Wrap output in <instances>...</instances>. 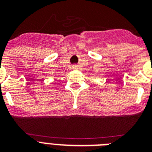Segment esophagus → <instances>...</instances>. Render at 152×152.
<instances>
[{"label": "esophagus", "instance_id": "esophagus-1", "mask_svg": "<svg viewBox=\"0 0 152 152\" xmlns=\"http://www.w3.org/2000/svg\"><path fill=\"white\" fill-rule=\"evenodd\" d=\"M72 68H73V69H77V66H76V65H73V66H72Z\"/></svg>", "mask_w": 152, "mask_h": 152}]
</instances>
